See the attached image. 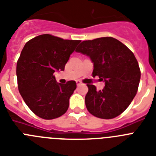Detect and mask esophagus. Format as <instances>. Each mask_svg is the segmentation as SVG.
Returning a JSON list of instances; mask_svg holds the SVG:
<instances>
[{
    "instance_id": "esophagus-1",
    "label": "esophagus",
    "mask_w": 156,
    "mask_h": 156,
    "mask_svg": "<svg viewBox=\"0 0 156 156\" xmlns=\"http://www.w3.org/2000/svg\"><path fill=\"white\" fill-rule=\"evenodd\" d=\"M76 84H77V86H80V85H82L83 83H82V82H81V81L76 80Z\"/></svg>"
}]
</instances>
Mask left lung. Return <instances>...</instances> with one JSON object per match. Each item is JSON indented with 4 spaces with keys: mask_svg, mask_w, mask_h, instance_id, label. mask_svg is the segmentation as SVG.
Listing matches in <instances>:
<instances>
[{
    "mask_svg": "<svg viewBox=\"0 0 156 156\" xmlns=\"http://www.w3.org/2000/svg\"><path fill=\"white\" fill-rule=\"evenodd\" d=\"M86 55L94 65L93 77L105 83L102 90L87 84L85 104L90 114L101 119L120 115L133 101L138 89L140 71L133 52L113 37L84 41L76 50Z\"/></svg>",
    "mask_w": 156,
    "mask_h": 156,
    "instance_id": "left-lung-1",
    "label": "left lung"
}]
</instances>
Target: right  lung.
Masks as SVG:
<instances>
[{
    "label": "right lung",
    "mask_w": 156,
    "mask_h": 156,
    "mask_svg": "<svg viewBox=\"0 0 156 156\" xmlns=\"http://www.w3.org/2000/svg\"><path fill=\"white\" fill-rule=\"evenodd\" d=\"M80 43L43 34L25 44L16 66L18 87L26 104L37 116L53 119L68 109L76 83L70 80L62 84L53 73L64 70Z\"/></svg>",
    "instance_id": "1"
}]
</instances>
